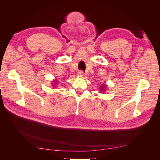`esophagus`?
I'll return each instance as SVG.
<instances>
[{
	"instance_id": "34e87169",
	"label": "esophagus",
	"mask_w": 160,
	"mask_h": 160,
	"mask_svg": "<svg viewBox=\"0 0 160 160\" xmlns=\"http://www.w3.org/2000/svg\"><path fill=\"white\" fill-rule=\"evenodd\" d=\"M77 75H79L80 77H83L84 75V72L83 71L81 70V71H79L78 72H77Z\"/></svg>"
}]
</instances>
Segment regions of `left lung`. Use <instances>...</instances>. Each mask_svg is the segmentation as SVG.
<instances>
[{"mask_svg": "<svg viewBox=\"0 0 160 160\" xmlns=\"http://www.w3.org/2000/svg\"><path fill=\"white\" fill-rule=\"evenodd\" d=\"M101 87H102V86H101ZM104 88V87H102V89Z\"/></svg>", "mask_w": 160, "mask_h": 160, "instance_id": "obj_1", "label": "left lung"}]
</instances>
